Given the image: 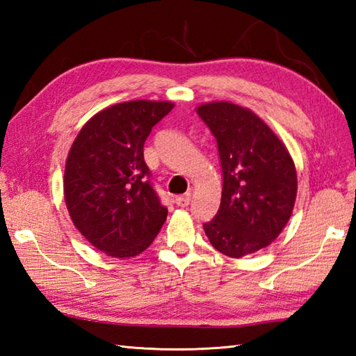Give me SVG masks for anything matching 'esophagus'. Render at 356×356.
Returning <instances> with one entry per match:
<instances>
[{
    "mask_svg": "<svg viewBox=\"0 0 356 356\" xmlns=\"http://www.w3.org/2000/svg\"><path fill=\"white\" fill-rule=\"evenodd\" d=\"M190 202H191V194L190 193L177 195V197H176V205L177 207H188V205H190Z\"/></svg>",
    "mask_w": 356,
    "mask_h": 356,
    "instance_id": "34e87169",
    "label": "esophagus"
}]
</instances>
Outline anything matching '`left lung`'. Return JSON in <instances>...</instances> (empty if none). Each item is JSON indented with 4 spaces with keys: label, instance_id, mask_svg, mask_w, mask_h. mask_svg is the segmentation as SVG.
<instances>
[{
    "label": "left lung",
    "instance_id": "1",
    "mask_svg": "<svg viewBox=\"0 0 356 356\" xmlns=\"http://www.w3.org/2000/svg\"><path fill=\"white\" fill-rule=\"evenodd\" d=\"M195 111L217 139L223 171L220 207L203 229L218 252L241 259L269 246L289 222L297 170L284 143L252 110L214 101Z\"/></svg>",
    "mask_w": 356,
    "mask_h": 356
}]
</instances>
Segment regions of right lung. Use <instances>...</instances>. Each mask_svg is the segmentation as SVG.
Returning <instances> with one entry per match:
<instances>
[{"instance_id": "right-lung-1", "label": "right lung", "mask_w": 356, "mask_h": 356, "mask_svg": "<svg viewBox=\"0 0 356 356\" xmlns=\"http://www.w3.org/2000/svg\"><path fill=\"white\" fill-rule=\"evenodd\" d=\"M174 108L130 101L101 110L81 128L65 162L64 199L73 225L101 252L130 259L153 243L166 209L143 161V143Z\"/></svg>"}]
</instances>
